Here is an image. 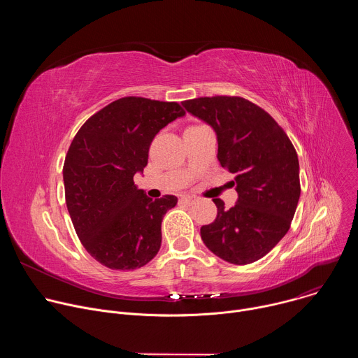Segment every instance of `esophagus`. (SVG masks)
<instances>
[{
  "label": "esophagus",
  "instance_id": "1",
  "mask_svg": "<svg viewBox=\"0 0 358 358\" xmlns=\"http://www.w3.org/2000/svg\"><path fill=\"white\" fill-rule=\"evenodd\" d=\"M181 201L185 202V203H188V206H191V203H194V202L196 201V196L187 194V195H182V196H181Z\"/></svg>",
  "mask_w": 358,
  "mask_h": 358
}]
</instances>
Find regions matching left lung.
<instances>
[{
    "label": "left lung",
    "mask_w": 358,
    "mask_h": 358,
    "mask_svg": "<svg viewBox=\"0 0 358 358\" xmlns=\"http://www.w3.org/2000/svg\"><path fill=\"white\" fill-rule=\"evenodd\" d=\"M185 110L210 124L218 141V160L234 174L236 203L224 201L213 224L201 227L206 246L221 259L248 265L264 258L286 235L299 196V160L283 129L259 106L235 96L182 101Z\"/></svg>",
    "instance_id": "left-lung-1"
}]
</instances>
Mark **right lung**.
Masks as SVG:
<instances>
[{
	"instance_id": "obj_1",
	"label": "right lung",
	"mask_w": 358,
	"mask_h": 358,
	"mask_svg": "<svg viewBox=\"0 0 358 358\" xmlns=\"http://www.w3.org/2000/svg\"><path fill=\"white\" fill-rule=\"evenodd\" d=\"M182 116L176 101L129 96L76 133L64 164L66 207L82 245L106 268L133 271L157 255L162 221L178 199H152L133 177L147 166L152 138Z\"/></svg>"
}]
</instances>
